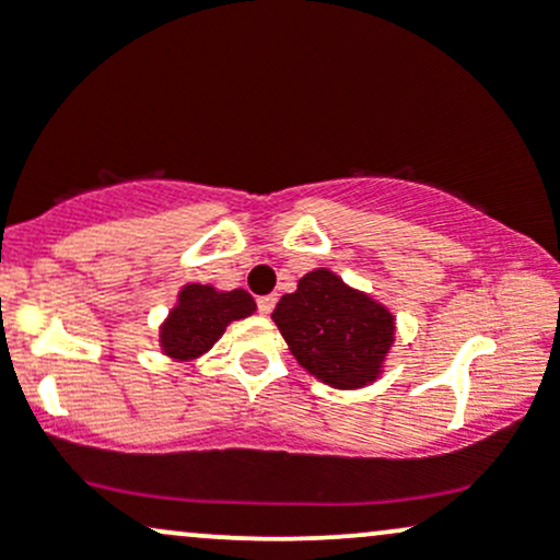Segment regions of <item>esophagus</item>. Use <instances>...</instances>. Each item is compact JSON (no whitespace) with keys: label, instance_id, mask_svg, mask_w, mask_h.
Here are the masks:
<instances>
[{"label":"esophagus","instance_id":"obj_1","mask_svg":"<svg viewBox=\"0 0 560 560\" xmlns=\"http://www.w3.org/2000/svg\"><path fill=\"white\" fill-rule=\"evenodd\" d=\"M273 305H276V298H273V294H268V298H260V300H258V311H260V316H268V313L273 311Z\"/></svg>","mask_w":560,"mask_h":560}]
</instances>
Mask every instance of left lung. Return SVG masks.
<instances>
[{
	"instance_id": "8db88e82",
	"label": "left lung",
	"mask_w": 560,
	"mask_h": 560,
	"mask_svg": "<svg viewBox=\"0 0 560 560\" xmlns=\"http://www.w3.org/2000/svg\"><path fill=\"white\" fill-rule=\"evenodd\" d=\"M271 318L302 369L334 389L376 382L395 345V316L329 268L302 276Z\"/></svg>"
}]
</instances>
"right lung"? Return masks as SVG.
Segmentation results:
<instances>
[{
	"instance_id": "1",
	"label": "right lung",
	"mask_w": 560,
	"mask_h": 560,
	"mask_svg": "<svg viewBox=\"0 0 560 560\" xmlns=\"http://www.w3.org/2000/svg\"><path fill=\"white\" fill-rule=\"evenodd\" d=\"M253 313L255 300L244 289L218 292L210 284H186L160 326V347L173 361H195L221 339L231 320Z\"/></svg>"
}]
</instances>
